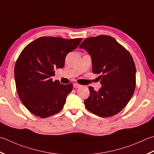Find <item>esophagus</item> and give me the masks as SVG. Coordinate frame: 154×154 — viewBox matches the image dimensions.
I'll use <instances>...</instances> for the list:
<instances>
[{
    "label": "esophagus",
    "mask_w": 154,
    "mask_h": 154,
    "mask_svg": "<svg viewBox=\"0 0 154 154\" xmlns=\"http://www.w3.org/2000/svg\"><path fill=\"white\" fill-rule=\"evenodd\" d=\"M81 85H79V84H78V83H73V87H74V88H79V87H81Z\"/></svg>",
    "instance_id": "obj_1"
}]
</instances>
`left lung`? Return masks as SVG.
I'll return each mask as SVG.
<instances>
[{"mask_svg":"<svg viewBox=\"0 0 154 154\" xmlns=\"http://www.w3.org/2000/svg\"><path fill=\"white\" fill-rule=\"evenodd\" d=\"M92 58L93 73L100 74L102 87L84 101L90 112L102 117L120 112L130 100L136 86L135 65L129 51L111 36L85 38L80 45Z\"/></svg>","mask_w":154,"mask_h":154,"instance_id":"left-lung-1","label":"left lung"}]
</instances>
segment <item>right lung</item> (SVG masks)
<instances>
[{
  "label": "right lung",
  "instance_id": "obj_1",
  "mask_svg": "<svg viewBox=\"0 0 154 154\" xmlns=\"http://www.w3.org/2000/svg\"><path fill=\"white\" fill-rule=\"evenodd\" d=\"M82 38L42 37L24 48L14 67L18 95L30 112L41 118L59 113L73 84L53 81L55 70L64 67L65 57L77 48Z\"/></svg>",
  "mask_w": 154,
  "mask_h": 154
}]
</instances>
